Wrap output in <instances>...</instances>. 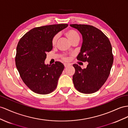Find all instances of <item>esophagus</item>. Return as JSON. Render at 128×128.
<instances>
[{
	"instance_id": "obj_1",
	"label": "esophagus",
	"mask_w": 128,
	"mask_h": 128,
	"mask_svg": "<svg viewBox=\"0 0 128 128\" xmlns=\"http://www.w3.org/2000/svg\"><path fill=\"white\" fill-rule=\"evenodd\" d=\"M64 66L66 68V67H67V66H69V65H70V64H68V63H64Z\"/></svg>"
}]
</instances>
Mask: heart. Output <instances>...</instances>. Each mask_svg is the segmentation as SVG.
Wrapping results in <instances>:
<instances>
[{
  "mask_svg": "<svg viewBox=\"0 0 128 128\" xmlns=\"http://www.w3.org/2000/svg\"><path fill=\"white\" fill-rule=\"evenodd\" d=\"M65 35H66L67 38L68 39V40H69L71 42L76 39H78V38L80 39V36L78 34V32L74 30H70L68 31L66 33H65ZM58 38V35L56 34V36H54V37L53 38V39H52V44L54 45H55L56 43ZM63 59L64 60H68V58L63 57Z\"/></svg>",
  "mask_w": 128,
  "mask_h": 128,
  "instance_id": "b5f03b06",
  "label": "heart"
}]
</instances>
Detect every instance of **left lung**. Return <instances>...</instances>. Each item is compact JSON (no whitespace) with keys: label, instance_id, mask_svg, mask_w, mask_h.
Returning <instances> with one entry per match:
<instances>
[{"label":"left lung","instance_id":"1","mask_svg":"<svg viewBox=\"0 0 128 128\" xmlns=\"http://www.w3.org/2000/svg\"><path fill=\"white\" fill-rule=\"evenodd\" d=\"M80 31L83 42L77 60L88 62L86 68L73 65L75 88L83 94L95 92L103 86L109 76L114 57L109 39L99 29L89 25L70 24Z\"/></svg>","mask_w":128,"mask_h":128}]
</instances>
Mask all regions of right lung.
Returning a JSON list of instances; mask_svg holds the SVG:
<instances>
[{
    "label": "right lung",
    "mask_w": 128,
    "mask_h": 128,
    "mask_svg": "<svg viewBox=\"0 0 128 128\" xmlns=\"http://www.w3.org/2000/svg\"><path fill=\"white\" fill-rule=\"evenodd\" d=\"M68 26L66 24L37 27L25 34L19 41L16 65L24 83L34 92L46 94L57 87L64 66L56 62L45 64L46 53L52 50V39Z\"/></svg>",
    "instance_id": "obj_1"
}]
</instances>
